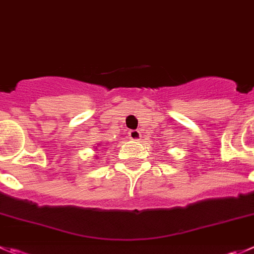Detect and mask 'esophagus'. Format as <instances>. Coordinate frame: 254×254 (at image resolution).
<instances>
[{
    "instance_id": "1",
    "label": "esophagus",
    "mask_w": 254,
    "mask_h": 254,
    "mask_svg": "<svg viewBox=\"0 0 254 254\" xmlns=\"http://www.w3.org/2000/svg\"><path fill=\"white\" fill-rule=\"evenodd\" d=\"M141 132L138 131V129H131V131L128 132V137L131 139H133V141H138L139 138H141Z\"/></svg>"
}]
</instances>
